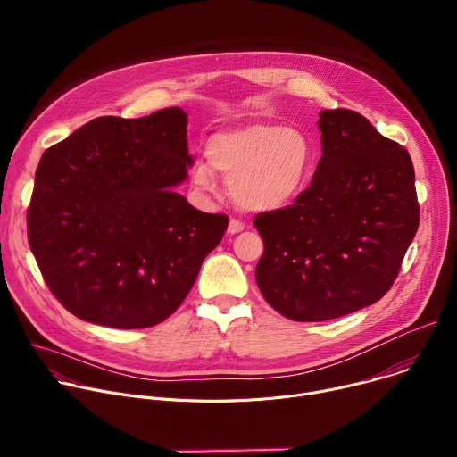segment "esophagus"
I'll return each mask as SVG.
<instances>
[{"mask_svg": "<svg viewBox=\"0 0 457 457\" xmlns=\"http://www.w3.org/2000/svg\"><path fill=\"white\" fill-rule=\"evenodd\" d=\"M240 231H244V224L240 220H237V219H231L229 226H228V235H237Z\"/></svg>", "mask_w": 457, "mask_h": 457, "instance_id": "1", "label": "esophagus"}]
</instances>
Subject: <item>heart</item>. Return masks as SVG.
<instances>
[{
	"label": "heart",
	"instance_id": "1",
	"mask_svg": "<svg viewBox=\"0 0 457 457\" xmlns=\"http://www.w3.org/2000/svg\"><path fill=\"white\" fill-rule=\"evenodd\" d=\"M208 162L193 166V184L217 189V175L229 182V195L245 212L271 213L295 204L305 191L314 148L298 128L249 122L210 137Z\"/></svg>",
	"mask_w": 457,
	"mask_h": 457
}]
</instances>
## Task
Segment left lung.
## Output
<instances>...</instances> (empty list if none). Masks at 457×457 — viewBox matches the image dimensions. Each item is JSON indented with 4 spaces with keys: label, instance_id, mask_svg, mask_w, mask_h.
Masks as SVG:
<instances>
[{
    "label": "left lung",
    "instance_id": "left-lung-1",
    "mask_svg": "<svg viewBox=\"0 0 457 457\" xmlns=\"http://www.w3.org/2000/svg\"><path fill=\"white\" fill-rule=\"evenodd\" d=\"M321 157L302 197L254 217L264 240L254 278L295 321H325L378 302L418 231L409 152L358 112L321 110Z\"/></svg>",
    "mask_w": 457,
    "mask_h": 457
}]
</instances>
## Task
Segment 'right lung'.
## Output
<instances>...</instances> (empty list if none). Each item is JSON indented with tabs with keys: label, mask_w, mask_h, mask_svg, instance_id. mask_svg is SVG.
Listing matches in <instances>:
<instances>
[{
	"label": "right lung",
	"mask_w": 457,
	"mask_h": 457,
	"mask_svg": "<svg viewBox=\"0 0 457 457\" xmlns=\"http://www.w3.org/2000/svg\"><path fill=\"white\" fill-rule=\"evenodd\" d=\"M186 126L177 106L97 117L43 154L29 244L78 318L113 329L164 321L222 240L228 217L195 210L173 189L193 164Z\"/></svg>",
	"instance_id": "1"
}]
</instances>
